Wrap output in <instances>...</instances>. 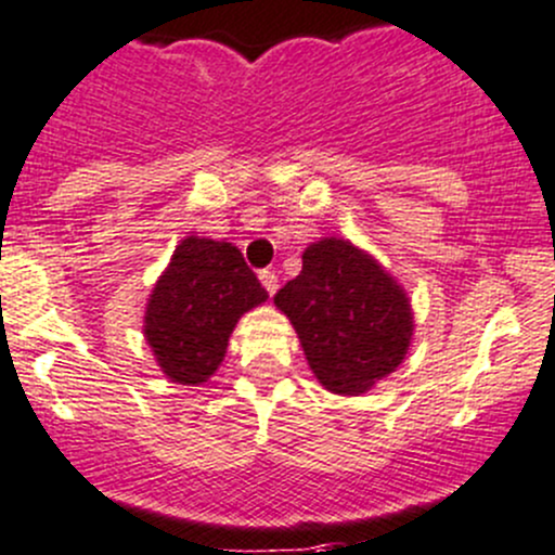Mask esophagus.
Segmentation results:
<instances>
[{
    "label": "esophagus",
    "mask_w": 555,
    "mask_h": 555,
    "mask_svg": "<svg viewBox=\"0 0 555 555\" xmlns=\"http://www.w3.org/2000/svg\"><path fill=\"white\" fill-rule=\"evenodd\" d=\"M259 280H261V285H264V288H267V294H275V291H278V275H275V272H272V270H261L259 272Z\"/></svg>",
    "instance_id": "esophagus-1"
}]
</instances>
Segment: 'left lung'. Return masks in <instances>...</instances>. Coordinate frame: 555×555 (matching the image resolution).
Returning <instances> with one entry per match:
<instances>
[{
    "instance_id": "1",
    "label": "left lung",
    "mask_w": 555,
    "mask_h": 555,
    "mask_svg": "<svg viewBox=\"0 0 555 555\" xmlns=\"http://www.w3.org/2000/svg\"><path fill=\"white\" fill-rule=\"evenodd\" d=\"M321 386L359 397L402 364L413 337L408 294L370 254L323 237L275 294Z\"/></svg>"
}]
</instances>
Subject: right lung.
<instances>
[{"label": "right lung", "instance_id": "1", "mask_svg": "<svg viewBox=\"0 0 555 555\" xmlns=\"http://www.w3.org/2000/svg\"><path fill=\"white\" fill-rule=\"evenodd\" d=\"M267 299L232 243L185 237L145 307L147 345L164 375L199 386L221 366L240 318Z\"/></svg>", "mask_w": 555, "mask_h": 555}]
</instances>
